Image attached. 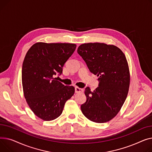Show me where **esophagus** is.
Returning <instances> with one entry per match:
<instances>
[{
  "mask_svg": "<svg viewBox=\"0 0 152 152\" xmlns=\"http://www.w3.org/2000/svg\"><path fill=\"white\" fill-rule=\"evenodd\" d=\"M75 91L76 93H82L83 92V90L82 88H78V87H75Z\"/></svg>",
  "mask_w": 152,
  "mask_h": 152,
  "instance_id": "34e87169",
  "label": "esophagus"
}]
</instances>
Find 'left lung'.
Here are the masks:
<instances>
[{"instance_id":"8db88e82","label":"left lung","mask_w":152,"mask_h":152,"mask_svg":"<svg viewBox=\"0 0 152 152\" xmlns=\"http://www.w3.org/2000/svg\"><path fill=\"white\" fill-rule=\"evenodd\" d=\"M77 52L99 82L94 91L85 88L86 101L81 110L93 122H107L119 112L128 93L130 74L126 56L117 47L97 42L82 44Z\"/></svg>"}]
</instances>
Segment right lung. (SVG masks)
Wrapping results in <instances>:
<instances>
[{"instance_id":"right-lung-1","label":"right lung","mask_w":152,"mask_h":152,"mask_svg":"<svg viewBox=\"0 0 152 152\" xmlns=\"http://www.w3.org/2000/svg\"><path fill=\"white\" fill-rule=\"evenodd\" d=\"M74 43L38 42L27 52L22 67L24 96L31 110L44 121L61 115L66 102L75 93L55 78L62 72L65 62L74 52Z\"/></svg>"}]
</instances>
